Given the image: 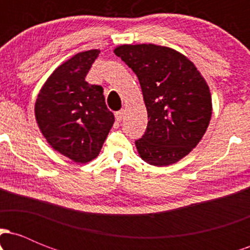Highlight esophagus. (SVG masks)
I'll return each instance as SVG.
<instances>
[{
    "label": "esophagus",
    "instance_id": "obj_1",
    "mask_svg": "<svg viewBox=\"0 0 250 250\" xmlns=\"http://www.w3.org/2000/svg\"><path fill=\"white\" fill-rule=\"evenodd\" d=\"M123 117H125V110L116 111V113H115V120L117 122H121L123 120Z\"/></svg>",
    "mask_w": 250,
    "mask_h": 250
}]
</instances>
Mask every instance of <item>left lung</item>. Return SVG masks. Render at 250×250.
I'll return each mask as SVG.
<instances>
[{"label": "left lung", "mask_w": 250, "mask_h": 250, "mask_svg": "<svg viewBox=\"0 0 250 250\" xmlns=\"http://www.w3.org/2000/svg\"><path fill=\"white\" fill-rule=\"evenodd\" d=\"M116 56L136 74L148 125L136 140L143 161L169 166L197 146L211 117L209 87L194 63L179 51L156 44H123Z\"/></svg>", "instance_id": "obj_1"}]
</instances>
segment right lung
Returning <instances> with one entry per match:
<instances>
[{"mask_svg": "<svg viewBox=\"0 0 250 250\" xmlns=\"http://www.w3.org/2000/svg\"><path fill=\"white\" fill-rule=\"evenodd\" d=\"M99 54L97 49L82 51L62 63L35 102L36 122L47 142L76 163L95 159L115 121L103 88L85 81Z\"/></svg>", "mask_w": 250, "mask_h": 250, "instance_id": "right-lung-1", "label": "right lung"}]
</instances>
